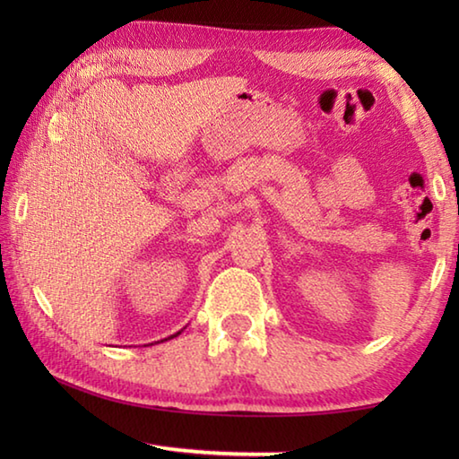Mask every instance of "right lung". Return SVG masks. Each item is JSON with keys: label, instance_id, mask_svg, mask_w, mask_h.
I'll return each mask as SVG.
<instances>
[{"label": "right lung", "instance_id": "right-lung-1", "mask_svg": "<svg viewBox=\"0 0 459 459\" xmlns=\"http://www.w3.org/2000/svg\"><path fill=\"white\" fill-rule=\"evenodd\" d=\"M178 333H180V332H178ZM178 333H174V336H178ZM174 336H169V338H174Z\"/></svg>", "mask_w": 459, "mask_h": 459}]
</instances>
